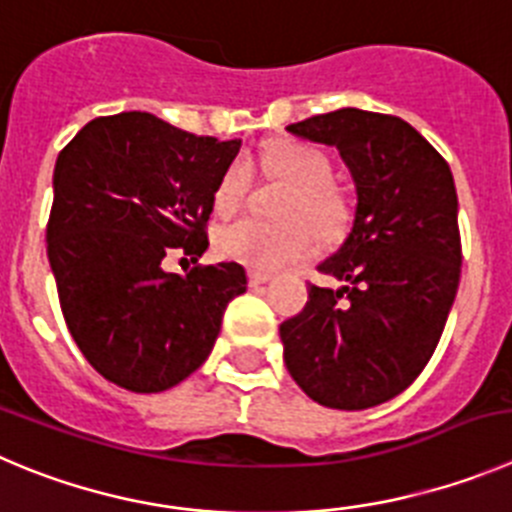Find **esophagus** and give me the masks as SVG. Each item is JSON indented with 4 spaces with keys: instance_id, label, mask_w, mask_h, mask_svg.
I'll return each mask as SVG.
<instances>
[{
    "instance_id": "1",
    "label": "esophagus",
    "mask_w": 512,
    "mask_h": 512,
    "mask_svg": "<svg viewBox=\"0 0 512 512\" xmlns=\"http://www.w3.org/2000/svg\"><path fill=\"white\" fill-rule=\"evenodd\" d=\"M270 280H272V272L250 270V285H252V288H260V285L270 283Z\"/></svg>"
}]
</instances>
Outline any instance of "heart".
Masks as SVG:
<instances>
[{
	"mask_svg": "<svg viewBox=\"0 0 512 512\" xmlns=\"http://www.w3.org/2000/svg\"><path fill=\"white\" fill-rule=\"evenodd\" d=\"M262 174L288 181L290 191L280 212L285 219L245 217L219 229L217 247L224 257L255 270H278L305 260L315 250V228L323 240H336L348 222V199L333 184V164L323 148L313 143H278L260 159ZM252 169L245 159H234L214 186V209L229 217L245 202ZM313 223L314 228L309 229Z\"/></svg>",
	"mask_w": 512,
	"mask_h": 512,
	"instance_id": "heart-1",
	"label": "heart"
}]
</instances>
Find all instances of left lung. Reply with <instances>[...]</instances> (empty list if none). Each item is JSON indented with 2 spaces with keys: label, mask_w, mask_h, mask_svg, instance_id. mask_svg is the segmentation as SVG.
<instances>
[{
  "label": "left lung",
  "mask_w": 512,
  "mask_h": 512,
  "mask_svg": "<svg viewBox=\"0 0 512 512\" xmlns=\"http://www.w3.org/2000/svg\"><path fill=\"white\" fill-rule=\"evenodd\" d=\"M288 131L338 148L358 202L346 242L318 265L343 288L310 285L305 308L280 326L285 366L323 407H376L422 374L455 303V179L437 148L396 116L341 108Z\"/></svg>",
  "instance_id": "left-lung-1"
}]
</instances>
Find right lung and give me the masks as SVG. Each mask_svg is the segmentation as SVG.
<instances>
[{"label": "right lung", "mask_w": 512, "mask_h": 512, "mask_svg": "<svg viewBox=\"0 0 512 512\" xmlns=\"http://www.w3.org/2000/svg\"><path fill=\"white\" fill-rule=\"evenodd\" d=\"M240 146L128 111L90 121L57 156L47 257L70 336L113 384L156 394L194 374L247 290L237 262L161 267L204 255L214 186Z\"/></svg>", "instance_id": "obj_1"}]
</instances>
